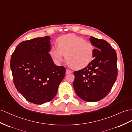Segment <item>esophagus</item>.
Masks as SVG:
<instances>
[{
    "label": "esophagus",
    "instance_id": "34e87169",
    "mask_svg": "<svg viewBox=\"0 0 132 132\" xmlns=\"http://www.w3.org/2000/svg\"><path fill=\"white\" fill-rule=\"evenodd\" d=\"M72 73V71H71L69 69H66V74H69V73Z\"/></svg>",
    "mask_w": 132,
    "mask_h": 132
}]
</instances>
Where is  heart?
Returning <instances> with one entry per match:
<instances>
[{"label":"heart","instance_id":"1","mask_svg":"<svg viewBox=\"0 0 132 132\" xmlns=\"http://www.w3.org/2000/svg\"><path fill=\"white\" fill-rule=\"evenodd\" d=\"M58 47L52 46L50 54L53 61L60 64L64 56L72 68L80 70L85 68L93 61L95 47L92 43L72 34L60 37L57 40Z\"/></svg>","mask_w":132,"mask_h":132}]
</instances>
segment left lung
<instances>
[{
    "instance_id": "8db88e82",
    "label": "left lung",
    "mask_w": 132,
    "mask_h": 132,
    "mask_svg": "<svg viewBox=\"0 0 132 132\" xmlns=\"http://www.w3.org/2000/svg\"><path fill=\"white\" fill-rule=\"evenodd\" d=\"M95 46L94 59L85 68L73 72L74 90L80 98L95 102L105 97L113 86L118 75L116 51L106 40L91 36Z\"/></svg>"
}]
</instances>
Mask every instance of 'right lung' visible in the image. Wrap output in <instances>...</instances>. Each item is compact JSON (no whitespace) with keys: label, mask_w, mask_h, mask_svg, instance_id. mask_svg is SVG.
Instances as JSON below:
<instances>
[{"label":"right lung","mask_w":132,"mask_h":132,"mask_svg":"<svg viewBox=\"0 0 132 132\" xmlns=\"http://www.w3.org/2000/svg\"><path fill=\"white\" fill-rule=\"evenodd\" d=\"M49 36L20 43L11 59L13 82L29 102L42 104L52 100L65 76L66 69L55 65L48 52Z\"/></svg>","instance_id":"right-lung-1"}]
</instances>
